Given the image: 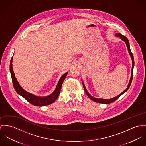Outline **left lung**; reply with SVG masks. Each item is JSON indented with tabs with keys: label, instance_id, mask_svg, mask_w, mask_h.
I'll list each match as a JSON object with an SVG mask.
<instances>
[{
	"label": "left lung",
	"instance_id": "1",
	"mask_svg": "<svg viewBox=\"0 0 146 146\" xmlns=\"http://www.w3.org/2000/svg\"><path fill=\"white\" fill-rule=\"evenodd\" d=\"M115 36L116 37H119L120 38V39L121 40H123V41L125 42L126 45H127V47L128 48V52H129V54L130 56L131 57V60H132V68H131V77H130V78L129 82V84L128 85V87L123 92H121L120 94H119V95H117V96L116 97H113V98H111L110 99H103V98H95V97H93L88 92V91H87L86 88V87L84 86V84L83 83V81H82V84H83V88H84V91L86 93L87 95L88 96V97H89L91 100H92V101H95V102H96L98 103H101V104H110V103H111L113 101H115L116 100H117L119 97H120V96H121L123 94H124L125 92L127 91V90L129 89V88L130 87V86L131 84V83L132 82V79H133V68H134V57H133V54L131 53V50L130 49V45L129 42V41L128 40V38L124 36V35H121V33H116L115 34Z\"/></svg>",
	"mask_w": 146,
	"mask_h": 146
}]
</instances>
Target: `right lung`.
<instances>
[{
  "instance_id": "obj_1",
  "label": "right lung",
  "mask_w": 146,
  "mask_h": 146,
  "mask_svg": "<svg viewBox=\"0 0 146 146\" xmlns=\"http://www.w3.org/2000/svg\"><path fill=\"white\" fill-rule=\"evenodd\" d=\"M12 60H13V57L12 58L11 60V63H10V72L11 74L13 87L15 90L17 92L19 95L25 98L27 101H29L31 104L37 106H46L48 105H50L52 102H54L56 100V98L59 95L63 82L65 80V77L68 72H66L60 77L54 91L51 94H50V95L47 96L40 97L28 92L27 91L23 89L22 87L20 86L19 83L17 80L16 78L15 77V74L13 72V69L12 67Z\"/></svg>"
}]
</instances>
